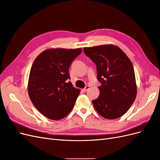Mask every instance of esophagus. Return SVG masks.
Masks as SVG:
<instances>
[{
  "instance_id": "obj_1",
  "label": "esophagus",
  "mask_w": 160,
  "mask_h": 160,
  "mask_svg": "<svg viewBox=\"0 0 160 160\" xmlns=\"http://www.w3.org/2000/svg\"><path fill=\"white\" fill-rule=\"evenodd\" d=\"M89 88H90V86H89V85H87V86L85 87V88L83 89V91L84 92H86L88 89H89Z\"/></svg>"
}]
</instances>
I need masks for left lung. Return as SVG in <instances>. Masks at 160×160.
Segmentation results:
<instances>
[{"label":"left lung","instance_id":"1","mask_svg":"<svg viewBox=\"0 0 160 160\" xmlns=\"http://www.w3.org/2000/svg\"><path fill=\"white\" fill-rule=\"evenodd\" d=\"M96 65L100 94L92 101L95 110L105 119H114L127 112L136 98L133 67L117 46L106 45L83 49Z\"/></svg>","mask_w":160,"mask_h":160}]
</instances>
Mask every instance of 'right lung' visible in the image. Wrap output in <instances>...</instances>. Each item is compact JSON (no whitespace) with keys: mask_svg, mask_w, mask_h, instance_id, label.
<instances>
[{"mask_svg":"<svg viewBox=\"0 0 160 160\" xmlns=\"http://www.w3.org/2000/svg\"><path fill=\"white\" fill-rule=\"evenodd\" d=\"M81 49H47L41 52L31 67L28 93L37 110L47 118L59 120L73 108L79 89L70 81L71 62Z\"/></svg>","mask_w":160,"mask_h":160,"instance_id":"1","label":"right lung"}]
</instances>
